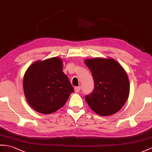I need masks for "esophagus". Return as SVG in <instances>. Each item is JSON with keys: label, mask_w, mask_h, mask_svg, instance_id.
Instances as JSON below:
<instances>
[{"label": "esophagus", "mask_w": 152, "mask_h": 152, "mask_svg": "<svg viewBox=\"0 0 152 152\" xmlns=\"http://www.w3.org/2000/svg\"><path fill=\"white\" fill-rule=\"evenodd\" d=\"M80 86H76V87H75V92H79L80 91Z\"/></svg>", "instance_id": "esophagus-1"}]
</instances>
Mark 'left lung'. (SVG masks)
<instances>
[{
    "label": "left lung",
    "mask_w": 152,
    "mask_h": 152,
    "mask_svg": "<svg viewBox=\"0 0 152 152\" xmlns=\"http://www.w3.org/2000/svg\"><path fill=\"white\" fill-rule=\"evenodd\" d=\"M94 80L92 93L85 100L90 108L101 116H109L123 108L129 94L126 72L113 58H95L85 60Z\"/></svg>",
    "instance_id": "8db88e82"
}]
</instances>
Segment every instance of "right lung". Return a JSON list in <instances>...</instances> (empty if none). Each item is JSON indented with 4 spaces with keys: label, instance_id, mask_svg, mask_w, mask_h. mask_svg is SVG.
<instances>
[{
    "label": "right lung",
    "instance_id": "right-lung-1",
    "mask_svg": "<svg viewBox=\"0 0 152 152\" xmlns=\"http://www.w3.org/2000/svg\"><path fill=\"white\" fill-rule=\"evenodd\" d=\"M25 97L37 112L52 113L63 106L74 89L62 72V61L53 57L32 64L23 80Z\"/></svg>",
    "mask_w": 152,
    "mask_h": 152
}]
</instances>
